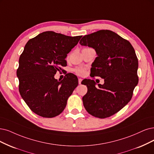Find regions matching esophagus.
<instances>
[{
    "mask_svg": "<svg viewBox=\"0 0 154 154\" xmlns=\"http://www.w3.org/2000/svg\"><path fill=\"white\" fill-rule=\"evenodd\" d=\"M82 81V79H81V78H79V84H81Z\"/></svg>",
    "mask_w": 154,
    "mask_h": 154,
    "instance_id": "obj_1",
    "label": "esophagus"
}]
</instances>
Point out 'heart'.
I'll return each instance as SVG.
<instances>
[{
  "label": "heart",
  "instance_id": "obj_1",
  "mask_svg": "<svg viewBox=\"0 0 154 154\" xmlns=\"http://www.w3.org/2000/svg\"><path fill=\"white\" fill-rule=\"evenodd\" d=\"M75 72L77 74H79V75H83L85 73V70L84 69V68H76V69L75 70Z\"/></svg>",
  "mask_w": 154,
  "mask_h": 154
}]
</instances>
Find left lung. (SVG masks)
Instances as JSON below:
<instances>
[{"instance_id": "left-lung-1", "label": "left lung", "mask_w": 154, "mask_h": 154, "mask_svg": "<svg viewBox=\"0 0 154 154\" xmlns=\"http://www.w3.org/2000/svg\"><path fill=\"white\" fill-rule=\"evenodd\" d=\"M79 43L95 50L97 57L91 73L104 79L103 84H97L91 79L82 81L88 88L82 98L84 106L94 117H109L129 103L138 83L135 51L128 41L109 30L85 35Z\"/></svg>"}]
</instances>
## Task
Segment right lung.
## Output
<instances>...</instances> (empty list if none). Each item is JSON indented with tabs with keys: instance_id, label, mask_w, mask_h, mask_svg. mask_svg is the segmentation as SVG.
<instances>
[{
	"instance_id": "add662e5",
	"label": "right lung",
	"mask_w": 154,
	"mask_h": 154,
	"mask_svg": "<svg viewBox=\"0 0 154 154\" xmlns=\"http://www.w3.org/2000/svg\"><path fill=\"white\" fill-rule=\"evenodd\" d=\"M81 37L48 31L25 45L16 75L22 98L36 114L51 118L64 110L68 97L78 86V79L67 73L62 81H58L54 75L61 66L66 65L67 54Z\"/></svg>"
}]
</instances>
